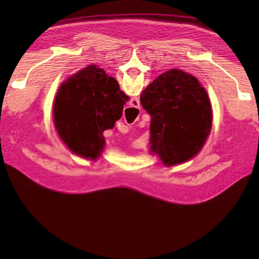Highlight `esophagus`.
Here are the masks:
<instances>
[{
    "instance_id": "obj_1",
    "label": "esophagus",
    "mask_w": 259,
    "mask_h": 259,
    "mask_svg": "<svg viewBox=\"0 0 259 259\" xmlns=\"http://www.w3.org/2000/svg\"><path fill=\"white\" fill-rule=\"evenodd\" d=\"M136 103V104H137L138 105V106H139V99L138 98H133V99H131V103ZM134 106H135V105H134ZM136 107V106H135Z\"/></svg>"
}]
</instances>
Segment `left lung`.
<instances>
[{
  "mask_svg": "<svg viewBox=\"0 0 259 259\" xmlns=\"http://www.w3.org/2000/svg\"><path fill=\"white\" fill-rule=\"evenodd\" d=\"M140 103L152 116L151 151L165 165L198 154L210 134L212 112L207 91L194 76L170 69L143 91Z\"/></svg>",
  "mask_w": 259,
  "mask_h": 259,
  "instance_id": "8db88e82",
  "label": "left lung"
}]
</instances>
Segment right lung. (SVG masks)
<instances>
[{
    "mask_svg": "<svg viewBox=\"0 0 259 259\" xmlns=\"http://www.w3.org/2000/svg\"><path fill=\"white\" fill-rule=\"evenodd\" d=\"M128 99L115 78L90 65L61 83L54 105L56 129L72 152L97 159L103 131L113 128Z\"/></svg>",
    "mask_w": 259,
    "mask_h": 259,
    "instance_id": "1",
    "label": "right lung"
}]
</instances>
